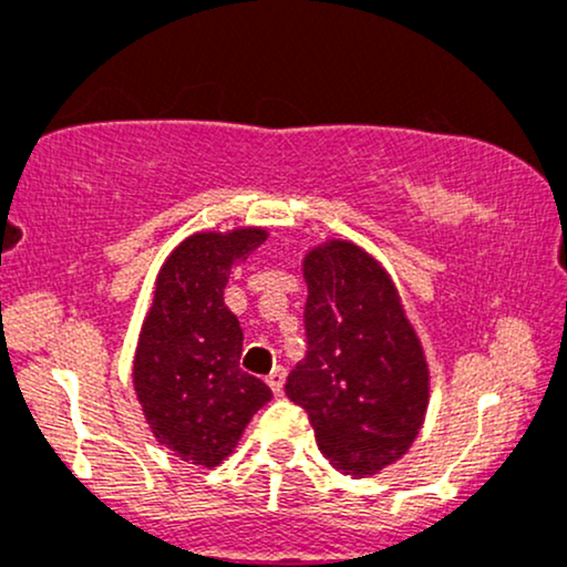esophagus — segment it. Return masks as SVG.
Masks as SVG:
<instances>
[{
	"label": "esophagus",
	"mask_w": 567,
	"mask_h": 567,
	"mask_svg": "<svg viewBox=\"0 0 567 567\" xmlns=\"http://www.w3.org/2000/svg\"><path fill=\"white\" fill-rule=\"evenodd\" d=\"M284 382H286V369H284V365H276V369H272L270 377H268L270 390L276 392V395H281V392H284Z\"/></svg>",
	"instance_id": "obj_1"
}]
</instances>
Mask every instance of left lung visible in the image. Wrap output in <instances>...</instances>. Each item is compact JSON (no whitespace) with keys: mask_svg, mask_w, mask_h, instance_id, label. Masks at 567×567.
I'll list each match as a JSON object with an SVG mask.
<instances>
[{"mask_svg":"<svg viewBox=\"0 0 567 567\" xmlns=\"http://www.w3.org/2000/svg\"><path fill=\"white\" fill-rule=\"evenodd\" d=\"M305 361L286 379L321 454L344 475H377L422 430L430 371L414 326L374 257L329 241L305 257Z\"/></svg>","mask_w":567,"mask_h":567,"instance_id":"obj_1","label":"left lung"}]
</instances>
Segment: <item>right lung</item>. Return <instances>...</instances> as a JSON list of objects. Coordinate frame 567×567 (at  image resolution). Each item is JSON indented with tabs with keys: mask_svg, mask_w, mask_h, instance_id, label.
<instances>
[{
	"mask_svg": "<svg viewBox=\"0 0 567 567\" xmlns=\"http://www.w3.org/2000/svg\"><path fill=\"white\" fill-rule=\"evenodd\" d=\"M265 241L262 228L196 233L166 257L135 352V392L156 441L198 467H217L270 401L241 369L244 331L225 308L230 268Z\"/></svg>",
	"mask_w": 567,
	"mask_h": 567,
	"instance_id": "obj_1",
	"label": "right lung"
}]
</instances>
